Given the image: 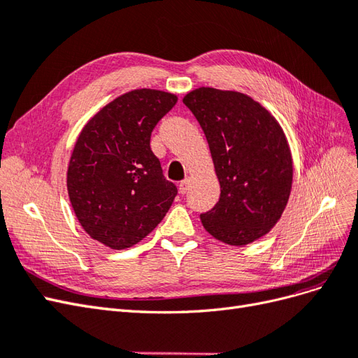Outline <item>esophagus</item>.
Here are the masks:
<instances>
[{
    "instance_id": "esophagus-1",
    "label": "esophagus",
    "mask_w": 358,
    "mask_h": 358,
    "mask_svg": "<svg viewBox=\"0 0 358 358\" xmlns=\"http://www.w3.org/2000/svg\"><path fill=\"white\" fill-rule=\"evenodd\" d=\"M188 188H189V179H185V180H182L179 183V192L182 194V196H183V194H187Z\"/></svg>"
}]
</instances>
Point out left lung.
Wrapping results in <instances>:
<instances>
[{
    "instance_id": "obj_1",
    "label": "left lung",
    "mask_w": 358,
    "mask_h": 358,
    "mask_svg": "<svg viewBox=\"0 0 358 358\" xmlns=\"http://www.w3.org/2000/svg\"><path fill=\"white\" fill-rule=\"evenodd\" d=\"M208 138L220 201L200 220L215 239L243 246L279 221L292 183L291 150L279 122L246 94L199 88L183 96Z\"/></svg>"
}]
</instances>
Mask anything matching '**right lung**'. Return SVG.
<instances>
[{"label":"right lung","mask_w":358,"mask_h":358,"mask_svg":"<svg viewBox=\"0 0 358 358\" xmlns=\"http://www.w3.org/2000/svg\"><path fill=\"white\" fill-rule=\"evenodd\" d=\"M175 94L134 90L94 115L80 131L67 170L73 210L94 241L125 249L162 221L178 188L150 149V134L176 104Z\"/></svg>","instance_id":"right-lung-1"}]
</instances>
